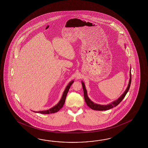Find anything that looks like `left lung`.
<instances>
[{"mask_svg":"<svg viewBox=\"0 0 148 148\" xmlns=\"http://www.w3.org/2000/svg\"><path fill=\"white\" fill-rule=\"evenodd\" d=\"M131 68L130 71V80H129V84L126 89L125 91L123 92V94L116 101H114L111 103L107 105H99V104H96L93 101L89 99L87 95V91L86 90V88L85 87V84L83 82H82V88L84 90V98H85V102L87 105V106L91 108L92 110H106L111 109L114 107H116L123 100V98L125 97L127 92L129 91V89L130 87V85L131 83Z\"/></svg>","mask_w":148,"mask_h":148,"instance_id":"obj_1","label":"left lung"}]
</instances>
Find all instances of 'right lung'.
Masks as SVG:
<instances>
[{
	"label": "right lung",
	"mask_w": 148,
	"mask_h": 148,
	"mask_svg": "<svg viewBox=\"0 0 148 148\" xmlns=\"http://www.w3.org/2000/svg\"><path fill=\"white\" fill-rule=\"evenodd\" d=\"M74 82V80H72L68 84V85L66 86V88L65 89V90L63 91V94L62 96V97L61 98L60 101H59V103L55 105L52 108H50L49 110H43V111H38V112H35L33 111L35 113H38L44 114H49L54 113H56L57 112H58L60 110V109L63 107V105L65 103V100L66 98V95L68 92L69 90L70 87L73 84V82Z\"/></svg>",
	"instance_id": "right-lung-1"
}]
</instances>
